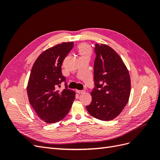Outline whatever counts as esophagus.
Returning <instances> with one entry per match:
<instances>
[{
    "label": "esophagus",
    "instance_id": "34e87169",
    "mask_svg": "<svg viewBox=\"0 0 160 160\" xmlns=\"http://www.w3.org/2000/svg\"><path fill=\"white\" fill-rule=\"evenodd\" d=\"M85 91V90H76V92L77 93H83Z\"/></svg>",
    "mask_w": 160,
    "mask_h": 160
}]
</instances>
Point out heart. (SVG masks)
Here are the masks:
<instances>
[{
    "label": "heart",
    "instance_id": "b5f03b06",
    "mask_svg": "<svg viewBox=\"0 0 160 160\" xmlns=\"http://www.w3.org/2000/svg\"><path fill=\"white\" fill-rule=\"evenodd\" d=\"M79 52L81 56H89L91 53V49L88 45L82 44L79 47Z\"/></svg>",
    "mask_w": 160,
    "mask_h": 160
}]
</instances>
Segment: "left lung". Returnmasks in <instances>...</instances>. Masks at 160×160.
I'll list each match as a JSON object with an SVG mask.
<instances>
[{
	"label": "left lung",
	"instance_id": "obj_1",
	"mask_svg": "<svg viewBox=\"0 0 160 160\" xmlns=\"http://www.w3.org/2000/svg\"><path fill=\"white\" fill-rule=\"evenodd\" d=\"M94 88L92 101L86 106L89 114L109 121L121 113L131 91L129 71L119 55L110 47L96 43L94 48Z\"/></svg>",
	"mask_w": 160,
	"mask_h": 160
}]
</instances>
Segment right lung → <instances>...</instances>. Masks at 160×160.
<instances>
[{
    "label": "right lung",
    "mask_w": 160,
    "mask_h": 160,
    "mask_svg": "<svg viewBox=\"0 0 160 160\" xmlns=\"http://www.w3.org/2000/svg\"><path fill=\"white\" fill-rule=\"evenodd\" d=\"M73 46V42H67L49 48L38 56L32 67L27 85L28 100L47 123L63 119L75 99V93L68 89L61 71L62 62ZM62 82L66 88L61 92L57 88Z\"/></svg>",
    "instance_id": "right-lung-1"
}]
</instances>
